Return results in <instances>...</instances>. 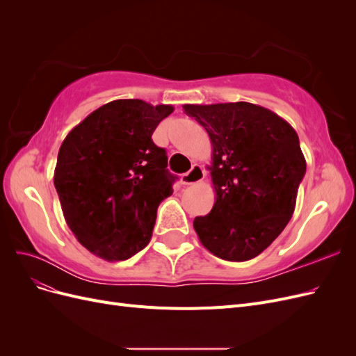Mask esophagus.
Here are the masks:
<instances>
[{"label":"esophagus","instance_id":"obj_1","mask_svg":"<svg viewBox=\"0 0 356 356\" xmlns=\"http://www.w3.org/2000/svg\"><path fill=\"white\" fill-rule=\"evenodd\" d=\"M204 177H207V172H204V169L200 165H193V168L187 172V174L181 175V182L184 186L197 184V182L204 179Z\"/></svg>","mask_w":356,"mask_h":356}]
</instances>
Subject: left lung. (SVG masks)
I'll return each instance as SVG.
<instances>
[{
	"label": "left lung",
	"instance_id": "obj_1",
	"mask_svg": "<svg viewBox=\"0 0 356 356\" xmlns=\"http://www.w3.org/2000/svg\"><path fill=\"white\" fill-rule=\"evenodd\" d=\"M208 132L215 190L211 212L193 221L202 245L227 261L261 254L293 217L306 159L286 120L250 102L186 104Z\"/></svg>",
	"mask_w": 356,
	"mask_h": 356
}]
</instances>
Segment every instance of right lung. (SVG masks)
Listing matches in <instances>:
<instances>
[{
    "label": "right lung",
    "mask_w": 356,
    "mask_h": 356,
    "mask_svg": "<svg viewBox=\"0 0 356 356\" xmlns=\"http://www.w3.org/2000/svg\"><path fill=\"white\" fill-rule=\"evenodd\" d=\"M172 111L141 99L111 101L63 139L53 177L63 217L102 260H127L152 239L159 204L175 181L152 135Z\"/></svg>",
    "instance_id": "add662e5"
}]
</instances>
